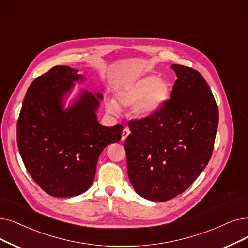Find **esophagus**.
I'll return each mask as SVG.
<instances>
[{
    "instance_id": "34e87169",
    "label": "esophagus",
    "mask_w": 248,
    "mask_h": 248,
    "mask_svg": "<svg viewBox=\"0 0 248 248\" xmlns=\"http://www.w3.org/2000/svg\"><path fill=\"white\" fill-rule=\"evenodd\" d=\"M130 133H131V131H130V128H127V127H124V130H123V133H122V141L124 142V141H125V139H126V137L130 135Z\"/></svg>"
}]
</instances>
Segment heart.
I'll return each mask as SVG.
<instances>
[{"instance_id": "1", "label": "heart", "mask_w": 248, "mask_h": 248, "mask_svg": "<svg viewBox=\"0 0 248 248\" xmlns=\"http://www.w3.org/2000/svg\"><path fill=\"white\" fill-rule=\"evenodd\" d=\"M169 95V86L154 75L125 84L114 94V101L106 102V109L112 114L120 111L118 106H131L135 116L144 118L154 114Z\"/></svg>"}]
</instances>
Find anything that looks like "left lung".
Here are the masks:
<instances>
[{
  "mask_svg": "<svg viewBox=\"0 0 248 248\" xmlns=\"http://www.w3.org/2000/svg\"><path fill=\"white\" fill-rule=\"evenodd\" d=\"M177 80L170 99L154 114L128 124L127 175L139 196L165 202L184 192L211 159L219 123L212 91L202 75L172 64Z\"/></svg>",
  "mask_w": 248,
  "mask_h": 248,
  "instance_id": "obj_1",
  "label": "left lung"
}]
</instances>
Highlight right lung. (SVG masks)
Instances as JSON below:
<instances>
[{"instance_id": "1", "label": "right lung", "mask_w": 248, "mask_h": 248, "mask_svg": "<svg viewBox=\"0 0 248 248\" xmlns=\"http://www.w3.org/2000/svg\"><path fill=\"white\" fill-rule=\"evenodd\" d=\"M78 70L56 66L31 83L17 123L21 158L36 184L51 197L70 198L87 190L103 149L120 142L123 126L97 121L101 93L82 90L64 107Z\"/></svg>"}]
</instances>
